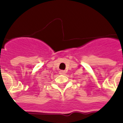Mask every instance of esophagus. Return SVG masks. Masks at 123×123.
Listing matches in <instances>:
<instances>
[{
	"instance_id": "obj_1",
	"label": "esophagus",
	"mask_w": 123,
	"mask_h": 123,
	"mask_svg": "<svg viewBox=\"0 0 123 123\" xmlns=\"http://www.w3.org/2000/svg\"><path fill=\"white\" fill-rule=\"evenodd\" d=\"M65 73H66V71H64V70H60V74H65Z\"/></svg>"
}]
</instances>
